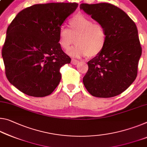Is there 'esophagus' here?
I'll use <instances>...</instances> for the list:
<instances>
[{"instance_id":"34e87169","label":"esophagus","mask_w":147,"mask_h":147,"mask_svg":"<svg viewBox=\"0 0 147 147\" xmlns=\"http://www.w3.org/2000/svg\"><path fill=\"white\" fill-rule=\"evenodd\" d=\"M78 62L79 61H78V60H76L75 59H72V60H71V63L73 65H76L77 63H78Z\"/></svg>"}]
</instances>
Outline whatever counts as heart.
<instances>
[{"instance_id":"1","label":"heart","mask_w":147,"mask_h":147,"mask_svg":"<svg viewBox=\"0 0 147 147\" xmlns=\"http://www.w3.org/2000/svg\"><path fill=\"white\" fill-rule=\"evenodd\" d=\"M69 29L61 25L59 29V43L61 47L68 50L76 42L75 47L69 52L74 57H95L103 50L107 36L104 27L95 23L92 19L82 13L75 15L69 22Z\"/></svg>"}]
</instances>
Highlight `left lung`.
Wrapping results in <instances>:
<instances>
[{
    "label": "left lung",
    "instance_id": "1",
    "mask_svg": "<svg viewBox=\"0 0 147 147\" xmlns=\"http://www.w3.org/2000/svg\"><path fill=\"white\" fill-rule=\"evenodd\" d=\"M80 8L104 27L107 36L103 50L88 62L84 85L93 96H116L137 77L142 48L136 23L111 4L83 3Z\"/></svg>",
    "mask_w": 147,
    "mask_h": 147
}]
</instances>
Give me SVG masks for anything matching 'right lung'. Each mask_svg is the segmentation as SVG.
Masks as SVG:
<instances>
[{
  "label": "right lung",
  "instance_id": "add662e5",
  "mask_svg": "<svg viewBox=\"0 0 147 147\" xmlns=\"http://www.w3.org/2000/svg\"><path fill=\"white\" fill-rule=\"evenodd\" d=\"M78 5L34 4L18 13L8 26L2 50L6 75L23 94L45 97L59 84L60 68L71 61L59 45V29Z\"/></svg>",
  "mask_w": 147,
  "mask_h": 147
}]
</instances>
